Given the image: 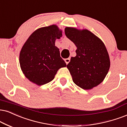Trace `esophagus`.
Returning a JSON list of instances; mask_svg holds the SVG:
<instances>
[{"instance_id": "34e87169", "label": "esophagus", "mask_w": 127, "mask_h": 127, "mask_svg": "<svg viewBox=\"0 0 127 127\" xmlns=\"http://www.w3.org/2000/svg\"><path fill=\"white\" fill-rule=\"evenodd\" d=\"M64 61H65V63H66L67 64H68V63L69 62H70V58L65 59H64Z\"/></svg>"}]
</instances>
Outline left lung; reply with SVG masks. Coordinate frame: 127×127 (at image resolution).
I'll use <instances>...</instances> for the list:
<instances>
[{"instance_id": "left-lung-1", "label": "left lung", "mask_w": 127, "mask_h": 127, "mask_svg": "<svg viewBox=\"0 0 127 127\" xmlns=\"http://www.w3.org/2000/svg\"><path fill=\"white\" fill-rule=\"evenodd\" d=\"M67 37L77 47L76 56L67 65L73 82L84 90H90L103 81L110 67L106 47L99 38L87 29L65 28Z\"/></svg>"}]
</instances>
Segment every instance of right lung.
<instances>
[{"label": "right lung", "instance_id": "right-lung-1", "mask_svg": "<svg viewBox=\"0 0 127 127\" xmlns=\"http://www.w3.org/2000/svg\"><path fill=\"white\" fill-rule=\"evenodd\" d=\"M62 36L57 26L38 29L30 35L22 48L19 63L26 77L38 86L50 82L59 68L66 67L55 46Z\"/></svg>", "mask_w": 127, "mask_h": 127}]
</instances>
